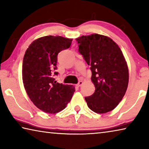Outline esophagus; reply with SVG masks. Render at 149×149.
Listing matches in <instances>:
<instances>
[{
    "mask_svg": "<svg viewBox=\"0 0 149 149\" xmlns=\"http://www.w3.org/2000/svg\"><path fill=\"white\" fill-rule=\"evenodd\" d=\"M82 84H83V81H79L77 83V84L76 85L77 87H81L82 85Z\"/></svg>",
    "mask_w": 149,
    "mask_h": 149,
    "instance_id": "obj_1",
    "label": "esophagus"
}]
</instances>
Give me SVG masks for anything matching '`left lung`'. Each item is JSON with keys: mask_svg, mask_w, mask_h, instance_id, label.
I'll return each mask as SVG.
<instances>
[{"mask_svg": "<svg viewBox=\"0 0 149 149\" xmlns=\"http://www.w3.org/2000/svg\"><path fill=\"white\" fill-rule=\"evenodd\" d=\"M79 53L92 72L95 91L85 97L93 112L104 114L112 110L127 90L129 72L122 50L107 36L93 34L76 39Z\"/></svg>", "mask_w": 149, "mask_h": 149, "instance_id": "1", "label": "left lung"}]
</instances>
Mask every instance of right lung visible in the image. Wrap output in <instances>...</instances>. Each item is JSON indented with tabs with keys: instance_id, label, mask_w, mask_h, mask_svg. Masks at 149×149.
I'll list each match as a JSON object with an SVG mask.
<instances>
[{
	"instance_id": "1",
	"label": "right lung",
	"mask_w": 149,
	"mask_h": 149,
	"mask_svg": "<svg viewBox=\"0 0 149 149\" xmlns=\"http://www.w3.org/2000/svg\"><path fill=\"white\" fill-rule=\"evenodd\" d=\"M72 39L61 36H45L35 40L25 53L22 78L29 99L40 110L55 114L70 102L75 88L63 85L54 78L58 75L57 56L71 46Z\"/></svg>"
}]
</instances>
